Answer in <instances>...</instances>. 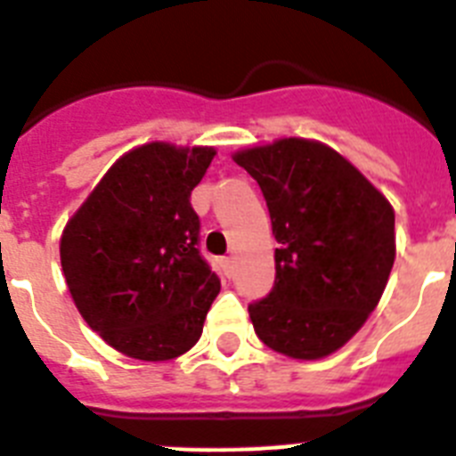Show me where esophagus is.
Masks as SVG:
<instances>
[{
	"label": "esophagus",
	"instance_id": "1",
	"mask_svg": "<svg viewBox=\"0 0 456 456\" xmlns=\"http://www.w3.org/2000/svg\"><path fill=\"white\" fill-rule=\"evenodd\" d=\"M232 263H235L232 257H224V260H221V265H224L225 276H231V273H232Z\"/></svg>",
	"mask_w": 456,
	"mask_h": 456
}]
</instances>
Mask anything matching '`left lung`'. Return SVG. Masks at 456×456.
<instances>
[{"label": "left lung", "instance_id": "obj_1", "mask_svg": "<svg viewBox=\"0 0 456 456\" xmlns=\"http://www.w3.org/2000/svg\"><path fill=\"white\" fill-rule=\"evenodd\" d=\"M267 200L276 281L248 304L269 349L315 361L340 349L377 308L395 263L388 200L342 155L305 139L237 152Z\"/></svg>", "mask_w": 456, "mask_h": 456}]
</instances>
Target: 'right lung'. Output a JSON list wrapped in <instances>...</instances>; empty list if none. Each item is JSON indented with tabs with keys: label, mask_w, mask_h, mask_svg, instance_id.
Returning <instances> with one entry per match:
<instances>
[{
	"label": "right lung",
	"mask_w": 456,
	"mask_h": 456,
	"mask_svg": "<svg viewBox=\"0 0 456 456\" xmlns=\"http://www.w3.org/2000/svg\"><path fill=\"white\" fill-rule=\"evenodd\" d=\"M212 157V148H136L63 231L61 267L75 305L125 356L168 361L203 333L221 281L200 253L189 199Z\"/></svg>",
	"instance_id": "right-lung-1"
}]
</instances>
